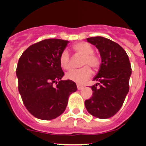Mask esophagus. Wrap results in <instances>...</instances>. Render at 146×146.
<instances>
[{"label":"esophagus","instance_id":"obj_1","mask_svg":"<svg viewBox=\"0 0 146 146\" xmlns=\"http://www.w3.org/2000/svg\"><path fill=\"white\" fill-rule=\"evenodd\" d=\"M77 89H78V90H82V89L83 88V87H84L83 86H82V85H80V84H77Z\"/></svg>","mask_w":146,"mask_h":146}]
</instances>
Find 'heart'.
Listing matches in <instances>:
<instances>
[{
    "label": "heart",
    "mask_w": 146,
    "mask_h": 146,
    "mask_svg": "<svg viewBox=\"0 0 146 146\" xmlns=\"http://www.w3.org/2000/svg\"><path fill=\"white\" fill-rule=\"evenodd\" d=\"M75 52L82 55V60L81 65L85 66L79 69H72L67 72L66 77L69 80H72L78 84L84 83L92 75V71L88 66L96 69L100 65V58L99 56L94 53V47L87 42H79L72 47ZM60 66L65 70L70 68V57L69 52L66 50L61 52L59 58Z\"/></svg>",
    "instance_id": "obj_1"
}]
</instances>
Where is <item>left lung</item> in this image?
Masks as SVG:
<instances>
[{
    "mask_svg": "<svg viewBox=\"0 0 146 146\" xmlns=\"http://www.w3.org/2000/svg\"><path fill=\"white\" fill-rule=\"evenodd\" d=\"M101 55L100 68L91 86L92 97L85 101L88 112L98 118H109L123 105L129 90L131 68L126 51L118 44L102 36L88 38ZM100 87L97 88V85Z\"/></svg>",
    "mask_w": 146,
    "mask_h": 146,
    "instance_id": "obj_1",
    "label": "left lung"
}]
</instances>
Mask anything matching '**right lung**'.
<instances>
[{"mask_svg": "<svg viewBox=\"0 0 146 146\" xmlns=\"http://www.w3.org/2000/svg\"><path fill=\"white\" fill-rule=\"evenodd\" d=\"M66 40L49 38L31 45L17 66L18 90L29 113L42 120H52L64 113L70 94L77 91L74 82L61 80L64 73L59 62Z\"/></svg>", "mask_w": 146, "mask_h": 146, "instance_id": "1", "label": "right lung"}]
</instances>
